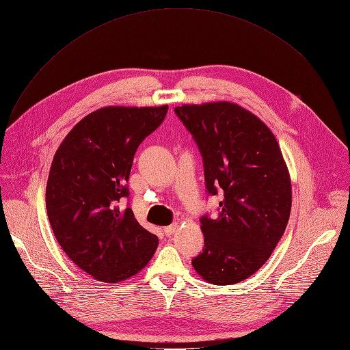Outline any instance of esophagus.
Listing matches in <instances>:
<instances>
[{
  "mask_svg": "<svg viewBox=\"0 0 350 350\" xmlns=\"http://www.w3.org/2000/svg\"><path fill=\"white\" fill-rule=\"evenodd\" d=\"M177 226H178L177 224H173V225H170V226H166V228L163 229L165 234H166V236H172V234L177 230Z\"/></svg>",
  "mask_w": 350,
  "mask_h": 350,
  "instance_id": "1",
  "label": "esophagus"
}]
</instances>
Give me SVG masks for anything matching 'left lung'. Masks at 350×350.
I'll return each instance as SVG.
<instances>
[{
    "mask_svg": "<svg viewBox=\"0 0 350 350\" xmlns=\"http://www.w3.org/2000/svg\"><path fill=\"white\" fill-rule=\"evenodd\" d=\"M204 157L211 196L224 191L215 217H201L204 250L193 260L212 284H234L256 273L288 226L292 183L279 144L250 110L233 102L174 109Z\"/></svg>",
    "mask_w": 350,
    "mask_h": 350,
    "instance_id": "1",
    "label": "left lung"
}]
</instances>
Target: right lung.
I'll use <instances>...</instances> for the list:
<instances>
[{"label":"right lung","instance_id":"1","mask_svg":"<svg viewBox=\"0 0 350 350\" xmlns=\"http://www.w3.org/2000/svg\"><path fill=\"white\" fill-rule=\"evenodd\" d=\"M167 110V105L102 107L74 125L53 157L46 187L50 225L70 260L93 279H129L157 248V237L121 201L129 197L126 181L139 144Z\"/></svg>","mask_w":350,"mask_h":350}]
</instances>
